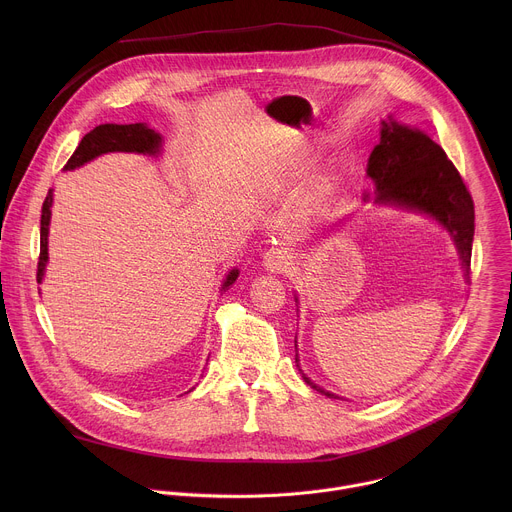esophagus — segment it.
I'll return each mask as SVG.
<instances>
[{
  "instance_id": "obj_1",
  "label": "esophagus",
  "mask_w": 512,
  "mask_h": 512,
  "mask_svg": "<svg viewBox=\"0 0 512 512\" xmlns=\"http://www.w3.org/2000/svg\"><path fill=\"white\" fill-rule=\"evenodd\" d=\"M263 265L271 273H287V269L294 265V253L289 247H271L263 253Z\"/></svg>"
}]
</instances>
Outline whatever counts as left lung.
Listing matches in <instances>:
<instances>
[{"label":"left lung","instance_id":"1","mask_svg":"<svg viewBox=\"0 0 512 512\" xmlns=\"http://www.w3.org/2000/svg\"><path fill=\"white\" fill-rule=\"evenodd\" d=\"M367 174L377 186L375 202L399 204L435 216V221L452 233L464 271L470 275L474 200L440 145L419 129L383 121L381 141L369 158ZM304 381L326 397L336 399L334 393L320 389L306 375Z\"/></svg>","mask_w":512,"mask_h":512}]
</instances>
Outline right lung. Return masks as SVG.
Here are the masks:
<instances>
[{
    "instance_id": "1",
    "label": "right lung",
    "mask_w": 512,
    "mask_h": 512,
    "mask_svg": "<svg viewBox=\"0 0 512 512\" xmlns=\"http://www.w3.org/2000/svg\"><path fill=\"white\" fill-rule=\"evenodd\" d=\"M162 137L154 129L143 123H129V125H115L105 123L95 129H91L79 143L75 154L64 164V170H75L93 158L107 154V152H135V154H158L160 152ZM50 206H52V190H48V196L42 204V218H40V257H38V271L36 279L38 283L44 277V267L48 261V225H50ZM239 277V271L233 269L227 275V281L223 285L229 287Z\"/></svg>"
}]
</instances>
